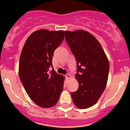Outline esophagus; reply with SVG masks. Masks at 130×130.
<instances>
[{
  "label": "esophagus",
  "instance_id": "34e87169",
  "mask_svg": "<svg viewBox=\"0 0 130 130\" xmlns=\"http://www.w3.org/2000/svg\"><path fill=\"white\" fill-rule=\"evenodd\" d=\"M65 77H66V78H67V79H71V76L70 74H67L66 75H65Z\"/></svg>",
  "mask_w": 130,
  "mask_h": 130
}]
</instances>
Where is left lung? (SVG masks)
Segmentation results:
<instances>
[{"label": "left lung", "instance_id": "1", "mask_svg": "<svg viewBox=\"0 0 130 130\" xmlns=\"http://www.w3.org/2000/svg\"><path fill=\"white\" fill-rule=\"evenodd\" d=\"M65 40L76 59L79 83L71 93L74 104L80 109L96 104L107 86L110 63L101 43L87 31H65Z\"/></svg>", "mask_w": 130, "mask_h": 130}]
</instances>
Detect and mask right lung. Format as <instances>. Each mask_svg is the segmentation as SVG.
Instances as JSON below:
<instances>
[{
  "label": "right lung",
  "mask_w": 130,
  "mask_h": 130,
  "mask_svg": "<svg viewBox=\"0 0 130 130\" xmlns=\"http://www.w3.org/2000/svg\"><path fill=\"white\" fill-rule=\"evenodd\" d=\"M65 31L42 29L31 33L22 50L19 74L30 99L42 108L52 107L59 101L65 77L53 67L54 51L63 40Z\"/></svg>",
  "instance_id": "1"
}]
</instances>
